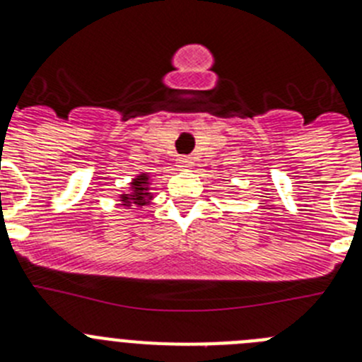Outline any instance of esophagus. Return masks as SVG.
I'll return each mask as SVG.
<instances>
[{
    "label": "esophagus",
    "mask_w": 362,
    "mask_h": 362,
    "mask_svg": "<svg viewBox=\"0 0 362 362\" xmlns=\"http://www.w3.org/2000/svg\"><path fill=\"white\" fill-rule=\"evenodd\" d=\"M192 165H194V159L188 158V156H181V158L177 159V167L181 168V170H188V168H192Z\"/></svg>",
    "instance_id": "obj_1"
}]
</instances>
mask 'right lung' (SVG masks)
Instances as JSON below:
<instances>
[{
    "label": "right lung",
    "mask_w": 362,
    "mask_h": 362,
    "mask_svg": "<svg viewBox=\"0 0 362 362\" xmlns=\"http://www.w3.org/2000/svg\"><path fill=\"white\" fill-rule=\"evenodd\" d=\"M152 175L147 174V172H140V174L136 175L132 179L131 183H129V190L122 192L120 194V203L124 206L131 208V206H147L151 204V201L154 199V195L151 194V187H152Z\"/></svg>",
    "instance_id": "1"
}]
</instances>
